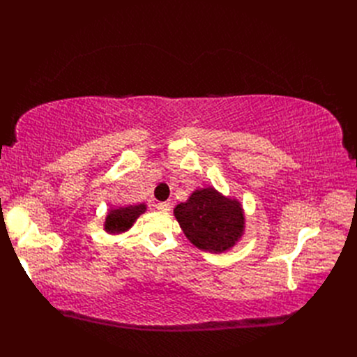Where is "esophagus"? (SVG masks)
I'll return each instance as SVG.
<instances>
[{"label":"esophagus","mask_w":357,"mask_h":357,"mask_svg":"<svg viewBox=\"0 0 357 357\" xmlns=\"http://www.w3.org/2000/svg\"><path fill=\"white\" fill-rule=\"evenodd\" d=\"M156 208L160 211V213H169L171 211V204L169 202H159L156 205Z\"/></svg>","instance_id":"34e87169"}]
</instances>
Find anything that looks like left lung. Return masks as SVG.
<instances>
[{"label":"left lung","mask_w":357,"mask_h":357,"mask_svg":"<svg viewBox=\"0 0 357 357\" xmlns=\"http://www.w3.org/2000/svg\"><path fill=\"white\" fill-rule=\"evenodd\" d=\"M174 215L185 237L202 252H227L245 234V210L240 201L222 195L214 186L195 190L176 205Z\"/></svg>","instance_id":"left-lung-1"}]
</instances>
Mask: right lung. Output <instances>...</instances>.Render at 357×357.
Here are the masks:
<instances>
[{"label": "right lung", "mask_w": 357, "mask_h": 357, "mask_svg": "<svg viewBox=\"0 0 357 357\" xmlns=\"http://www.w3.org/2000/svg\"><path fill=\"white\" fill-rule=\"evenodd\" d=\"M146 204L137 205H121V207L111 208L107 213L104 221V230L108 234H121L133 227L136 220L146 211Z\"/></svg>", "instance_id": "right-lung-1"}]
</instances>
